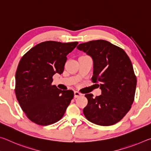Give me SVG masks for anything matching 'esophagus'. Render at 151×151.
Here are the masks:
<instances>
[{"label": "esophagus", "mask_w": 151, "mask_h": 151, "mask_svg": "<svg viewBox=\"0 0 151 151\" xmlns=\"http://www.w3.org/2000/svg\"><path fill=\"white\" fill-rule=\"evenodd\" d=\"M83 95L81 93H79L78 91H75V98H78V97Z\"/></svg>", "instance_id": "34e87169"}]
</instances>
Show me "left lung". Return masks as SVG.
<instances>
[{
    "label": "left lung",
    "mask_w": 151,
    "mask_h": 151,
    "mask_svg": "<svg viewBox=\"0 0 151 151\" xmlns=\"http://www.w3.org/2000/svg\"><path fill=\"white\" fill-rule=\"evenodd\" d=\"M77 48L93 60L92 82L99 83L102 94H86L83 113L88 121L101 126L119 122L131 108L137 86L133 67L123 49L104 40H92Z\"/></svg>",
    "instance_id": "1"
}]
</instances>
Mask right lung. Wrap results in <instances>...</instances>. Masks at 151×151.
<instances>
[{
  "mask_svg": "<svg viewBox=\"0 0 151 151\" xmlns=\"http://www.w3.org/2000/svg\"><path fill=\"white\" fill-rule=\"evenodd\" d=\"M77 45L78 42H42L30 48L20 59L14 91L22 110L32 122L47 126L63 116L74 92L52 85V76L63 73L66 56Z\"/></svg>",
  "mask_w": 151,
  "mask_h": 151,
  "instance_id": "obj_1",
  "label": "right lung"
}]
</instances>
